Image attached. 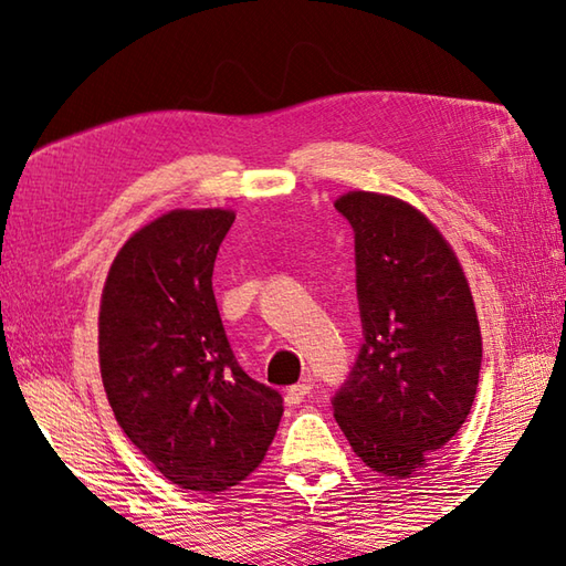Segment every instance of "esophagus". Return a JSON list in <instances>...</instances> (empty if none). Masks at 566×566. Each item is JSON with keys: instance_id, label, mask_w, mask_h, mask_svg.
I'll use <instances>...</instances> for the list:
<instances>
[{"instance_id": "1", "label": "esophagus", "mask_w": 566, "mask_h": 566, "mask_svg": "<svg viewBox=\"0 0 566 566\" xmlns=\"http://www.w3.org/2000/svg\"><path fill=\"white\" fill-rule=\"evenodd\" d=\"M308 391H311V384L308 381H298V384H294V387H290L284 391V401H286V406H298L302 403L306 396H308Z\"/></svg>"}]
</instances>
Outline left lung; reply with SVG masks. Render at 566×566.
Returning <instances> with one entry per match:
<instances>
[{"label":"left lung","instance_id":"obj_1","mask_svg":"<svg viewBox=\"0 0 566 566\" xmlns=\"http://www.w3.org/2000/svg\"><path fill=\"white\" fill-rule=\"evenodd\" d=\"M335 209L355 231L365 328L335 420L371 472L406 479L472 411L482 369L474 296L452 245L413 203L355 189Z\"/></svg>","mask_w":566,"mask_h":566}]
</instances>
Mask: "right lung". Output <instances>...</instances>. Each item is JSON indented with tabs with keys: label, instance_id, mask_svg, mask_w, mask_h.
Instances as JSON below:
<instances>
[{
	"label": "right lung",
	"instance_id": "right-lung-1",
	"mask_svg": "<svg viewBox=\"0 0 566 566\" xmlns=\"http://www.w3.org/2000/svg\"><path fill=\"white\" fill-rule=\"evenodd\" d=\"M233 209H172L130 235L106 274L99 369L128 440L179 489L219 494L255 472L282 396L238 367L216 306Z\"/></svg>",
	"mask_w": 566,
	"mask_h": 566
}]
</instances>
